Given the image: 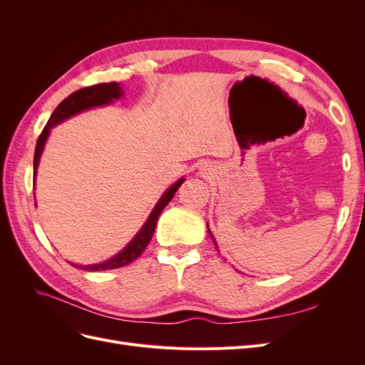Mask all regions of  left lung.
<instances>
[{"instance_id":"1","label":"left lung","mask_w":365,"mask_h":365,"mask_svg":"<svg viewBox=\"0 0 365 365\" xmlns=\"http://www.w3.org/2000/svg\"><path fill=\"white\" fill-rule=\"evenodd\" d=\"M207 228H208V224H207ZM208 233H210V236H212V239H213V244L217 247V244H216V240H215V237H213V235H212V231H210V228H208Z\"/></svg>"}]
</instances>
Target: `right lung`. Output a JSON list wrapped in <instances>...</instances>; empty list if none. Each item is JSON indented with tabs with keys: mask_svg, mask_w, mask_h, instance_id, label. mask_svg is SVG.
<instances>
[{
	"mask_svg": "<svg viewBox=\"0 0 365 365\" xmlns=\"http://www.w3.org/2000/svg\"><path fill=\"white\" fill-rule=\"evenodd\" d=\"M121 96H123V91H121L120 85L117 82H111V83H98V85L82 88V90L73 93L67 98H63V101L58 105V108L53 111L50 120L47 121L46 128L42 129L41 135L38 138L36 149H35V160H33V176H36L41 153L43 150V146H46L50 129L53 126H56L58 123H61V121L67 120L76 114H79L81 111H85V109L111 103L113 101H117V98H120ZM182 182H184V178L178 180L173 185H170L168 190H165V193L160 197V201L157 202L155 208L152 210V213L148 217L146 224L143 225V228L135 235V237L132 239L128 244V247L121 250L117 256H114L113 259H109L103 263L85 264V267H82V264L71 263L73 267L85 269V271H106V269H115V268L125 267V264L134 262L137 257H140V254H143V251L146 250L148 244L153 236V231H155L157 220H158L161 212L164 210V207L170 202V200L175 196V192L178 190V187Z\"/></svg>",
	"mask_w": 365,
	"mask_h": 365,
	"instance_id": "right-lung-1",
	"label": "right lung"
}]
</instances>
